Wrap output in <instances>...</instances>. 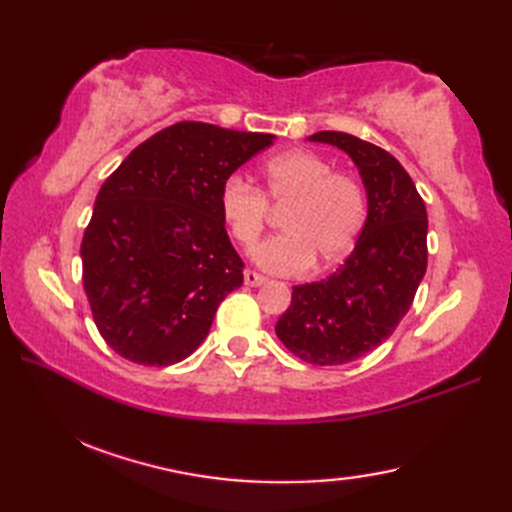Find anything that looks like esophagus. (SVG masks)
Wrapping results in <instances>:
<instances>
[{
	"instance_id": "1",
	"label": "esophagus",
	"mask_w": 512,
	"mask_h": 512,
	"mask_svg": "<svg viewBox=\"0 0 512 512\" xmlns=\"http://www.w3.org/2000/svg\"><path fill=\"white\" fill-rule=\"evenodd\" d=\"M244 281H246V286H262L268 279L264 275L255 273V270H244Z\"/></svg>"
}]
</instances>
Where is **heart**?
Listing matches in <instances>:
<instances>
[{
  "label": "heart",
  "instance_id": "1",
  "mask_svg": "<svg viewBox=\"0 0 512 512\" xmlns=\"http://www.w3.org/2000/svg\"><path fill=\"white\" fill-rule=\"evenodd\" d=\"M289 209L281 217L286 233L255 248V262L279 275H301L319 259L332 266L350 253L367 220L363 182L347 171H334L332 160L310 149H292L268 160L262 187L242 176H228L217 209L228 235L242 248H253L270 220V207Z\"/></svg>",
  "mask_w": 512,
  "mask_h": 512
}]
</instances>
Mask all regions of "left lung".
I'll use <instances>...</instances> for the list:
<instances>
[{
	"label": "left lung",
	"mask_w": 512,
	"mask_h": 512,
	"mask_svg": "<svg viewBox=\"0 0 512 512\" xmlns=\"http://www.w3.org/2000/svg\"><path fill=\"white\" fill-rule=\"evenodd\" d=\"M308 140L350 154L367 191V220L336 273L292 288L275 332L301 361L343 365L389 339L409 312L427 273V209L389 151L343 132Z\"/></svg>",
	"instance_id": "8db88e82"
}]
</instances>
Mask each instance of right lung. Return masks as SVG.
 I'll use <instances>...</instances> for the list:
<instances>
[{
	"label": "right lung",
	"mask_w": 512,
	"mask_h": 512,
	"mask_svg": "<svg viewBox=\"0 0 512 512\" xmlns=\"http://www.w3.org/2000/svg\"><path fill=\"white\" fill-rule=\"evenodd\" d=\"M273 138L182 121L140 143L103 182L81 242L83 288L116 354L165 367L206 339L217 306L244 281L217 193Z\"/></svg>",
	"instance_id": "obj_1"
}]
</instances>
